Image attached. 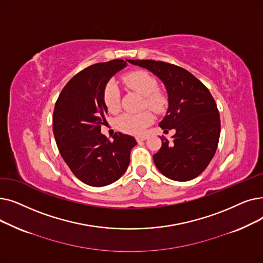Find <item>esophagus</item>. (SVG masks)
Listing matches in <instances>:
<instances>
[{"instance_id":"1","label":"esophagus","mask_w":263,"mask_h":263,"mask_svg":"<svg viewBox=\"0 0 263 263\" xmlns=\"http://www.w3.org/2000/svg\"><path fill=\"white\" fill-rule=\"evenodd\" d=\"M146 139H147V137H146V136H143V137H138V138H137V141L140 142V141H144V140H146Z\"/></svg>"}]
</instances>
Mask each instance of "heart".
Here are the masks:
<instances>
[{
  "mask_svg": "<svg viewBox=\"0 0 263 263\" xmlns=\"http://www.w3.org/2000/svg\"><path fill=\"white\" fill-rule=\"evenodd\" d=\"M125 84L132 90L142 95L143 105L155 112H162L167 106L166 96L157 90V80L145 70H134L123 78ZM104 103L109 112H117L120 108V92L116 82L110 81L104 90ZM154 121L151 111L144 110L139 114H124L117 121V127L127 134L142 135Z\"/></svg>",
  "mask_w": 263,
  "mask_h": 263,
  "instance_id": "1",
  "label": "heart"
}]
</instances>
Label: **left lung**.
<instances>
[{
	"instance_id": "8db88e82",
	"label": "left lung",
	"mask_w": 263,
	"mask_h": 263,
	"mask_svg": "<svg viewBox=\"0 0 263 263\" xmlns=\"http://www.w3.org/2000/svg\"><path fill=\"white\" fill-rule=\"evenodd\" d=\"M146 68L165 84L168 110L158 124L168 132L176 129L172 141L160 137L159 151L153 155L165 177L185 182L197 178L210 164L218 145L220 119L208 87L186 69L154 60H130Z\"/></svg>"
}]
</instances>
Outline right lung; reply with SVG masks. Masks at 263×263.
I'll return each mask as SVG.
<instances>
[{
  "instance_id": "obj_1",
  "label": "right lung",
  "mask_w": 263,
  "mask_h": 263,
  "mask_svg": "<svg viewBox=\"0 0 263 263\" xmlns=\"http://www.w3.org/2000/svg\"><path fill=\"white\" fill-rule=\"evenodd\" d=\"M126 65L124 60H112L84 68L67 82L54 106L53 135L60 154L74 176L90 186L120 179L137 144L129 135L116 133L109 140L101 133L108 112L105 86Z\"/></svg>"
}]
</instances>
